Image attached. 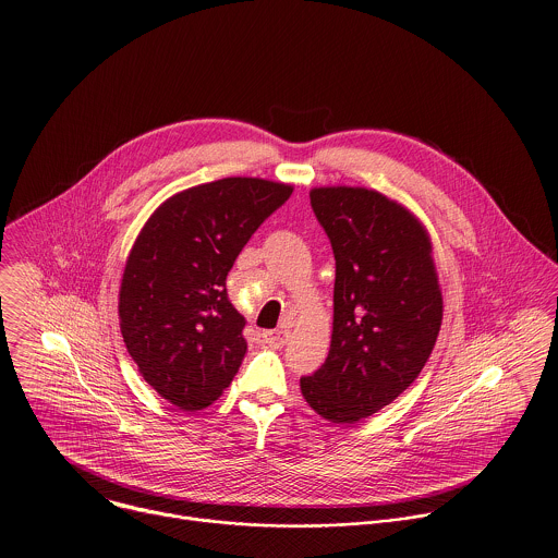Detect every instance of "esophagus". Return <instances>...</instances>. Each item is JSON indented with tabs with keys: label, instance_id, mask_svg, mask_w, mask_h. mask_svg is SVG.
Returning <instances> with one entry per match:
<instances>
[{
	"label": "esophagus",
	"instance_id": "34e87169",
	"mask_svg": "<svg viewBox=\"0 0 558 558\" xmlns=\"http://www.w3.org/2000/svg\"><path fill=\"white\" fill-rule=\"evenodd\" d=\"M263 338H265V342H269L271 347H278V349H280V347H284L287 340H289V329H287V327L271 329V331H265Z\"/></svg>",
	"mask_w": 558,
	"mask_h": 558
}]
</instances>
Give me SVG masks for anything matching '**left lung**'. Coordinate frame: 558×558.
Instances as JSON below:
<instances>
[{
    "mask_svg": "<svg viewBox=\"0 0 558 558\" xmlns=\"http://www.w3.org/2000/svg\"><path fill=\"white\" fill-rule=\"evenodd\" d=\"M310 205L336 258L325 364L302 376L310 407L355 424L393 402L426 366L442 320L433 246L422 222L366 187H314Z\"/></svg>",
    "mask_w": 558,
    "mask_h": 558,
    "instance_id": "1",
    "label": "left lung"
}]
</instances>
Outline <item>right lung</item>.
I'll list each match as a JSON object with an SVG mask.
<instances>
[{"label": "right lung", "instance_id": "obj_1", "mask_svg": "<svg viewBox=\"0 0 558 558\" xmlns=\"http://www.w3.org/2000/svg\"><path fill=\"white\" fill-rule=\"evenodd\" d=\"M293 186L225 178L165 201L125 260L120 325L143 378L182 411H201L240 371L246 318L227 276L254 231Z\"/></svg>", "mask_w": 558, "mask_h": 558}]
</instances>
